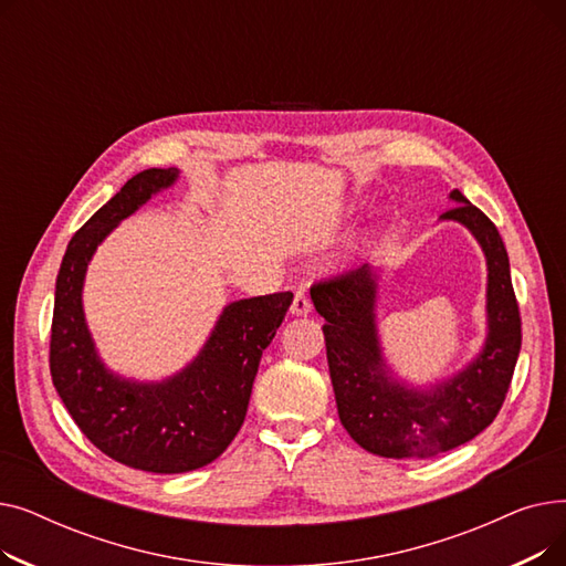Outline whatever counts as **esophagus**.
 Here are the masks:
<instances>
[{
  "instance_id": "34e87169",
  "label": "esophagus",
  "mask_w": 566,
  "mask_h": 566,
  "mask_svg": "<svg viewBox=\"0 0 566 566\" xmlns=\"http://www.w3.org/2000/svg\"><path fill=\"white\" fill-rule=\"evenodd\" d=\"M310 312H312L310 295H307L305 291H295L293 303H291V314H295V316H307Z\"/></svg>"
}]
</instances>
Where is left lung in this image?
<instances>
[{
    "label": "left lung",
    "instance_id": "obj_1",
    "mask_svg": "<svg viewBox=\"0 0 566 566\" xmlns=\"http://www.w3.org/2000/svg\"><path fill=\"white\" fill-rule=\"evenodd\" d=\"M442 220L465 224L489 265V337L482 355L452 380L429 392L403 390L385 378L374 328L376 282L369 268L312 286L339 420L371 454L429 459L482 433L500 412L521 350V312L510 275V256L495 224L459 190Z\"/></svg>",
    "mask_w": 566,
    "mask_h": 566
}]
</instances>
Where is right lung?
Listing matches in <instances>:
<instances>
[{"label": "right lung", "mask_w": 566, "mask_h": 566, "mask_svg": "<svg viewBox=\"0 0 566 566\" xmlns=\"http://www.w3.org/2000/svg\"><path fill=\"white\" fill-rule=\"evenodd\" d=\"M178 169H144L75 231L56 275L50 333L52 382L80 431L109 459L158 474L216 461L241 431L261 353L273 342L293 293L231 303L199 358L158 385L109 374L82 312L86 263L103 238L176 181Z\"/></svg>", "instance_id": "right-lung-1"}]
</instances>
